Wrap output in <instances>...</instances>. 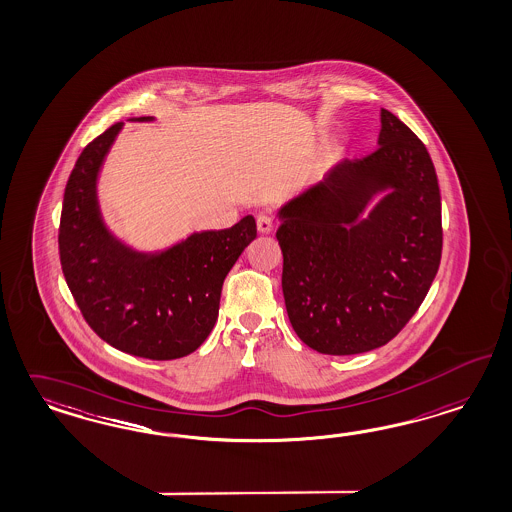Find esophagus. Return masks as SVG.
Here are the masks:
<instances>
[{"label": "esophagus", "instance_id": "obj_1", "mask_svg": "<svg viewBox=\"0 0 512 512\" xmlns=\"http://www.w3.org/2000/svg\"><path fill=\"white\" fill-rule=\"evenodd\" d=\"M257 229H259V232H263V234L272 232V229H274V219H272V215L261 213V215L257 217Z\"/></svg>", "mask_w": 512, "mask_h": 512}]
</instances>
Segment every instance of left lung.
I'll return each mask as SVG.
<instances>
[{
	"label": "left lung",
	"mask_w": 512,
	"mask_h": 512,
	"mask_svg": "<svg viewBox=\"0 0 512 512\" xmlns=\"http://www.w3.org/2000/svg\"><path fill=\"white\" fill-rule=\"evenodd\" d=\"M378 149L287 202L276 232L287 316L327 355L388 344L420 308L441 265V191L422 140L388 109ZM383 200L363 220L374 193Z\"/></svg>",
	"instance_id": "left-lung-1"
}]
</instances>
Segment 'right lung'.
Masks as SVG:
<instances>
[{"instance_id": "obj_1", "label": "right lung", "mask_w": 512, "mask_h": 512, "mask_svg": "<svg viewBox=\"0 0 512 512\" xmlns=\"http://www.w3.org/2000/svg\"><path fill=\"white\" fill-rule=\"evenodd\" d=\"M138 121H151L140 117ZM123 123L83 149L71 170L58 229L60 263L90 329L121 352L168 361L212 333L223 282L257 236L251 215L225 230L194 232L162 253H138L106 229L96 179Z\"/></svg>"}]
</instances>
